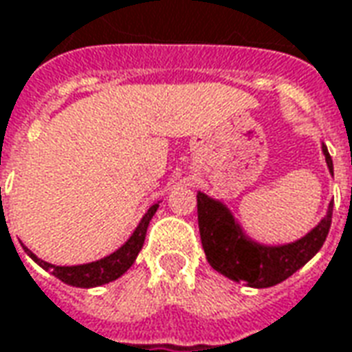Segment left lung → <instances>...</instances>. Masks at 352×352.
I'll use <instances>...</instances> for the list:
<instances>
[{
	"label": "left lung",
	"instance_id": "1",
	"mask_svg": "<svg viewBox=\"0 0 352 352\" xmlns=\"http://www.w3.org/2000/svg\"><path fill=\"white\" fill-rule=\"evenodd\" d=\"M322 150L327 167L333 173V162L326 144ZM196 200L200 239L210 266L221 276L258 289L277 285L305 266L326 243L331 227L333 202L329 204L327 216L300 241L285 246H264L246 239L223 204L202 192H198Z\"/></svg>",
	"mask_w": 352,
	"mask_h": 352
}]
</instances>
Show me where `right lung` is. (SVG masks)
<instances>
[{
	"instance_id": "1",
	"label": "right lung",
	"mask_w": 352,
	"mask_h": 352,
	"mask_svg": "<svg viewBox=\"0 0 352 352\" xmlns=\"http://www.w3.org/2000/svg\"><path fill=\"white\" fill-rule=\"evenodd\" d=\"M156 210L157 204H154V206L146 212V216L142 217V221L138 223L133 236H131L117 252H113V254H109V256L106 258H102V260H98V262H92V264H82V266H52V264H47L44 260L36 258L26 246H23V248H25L26 254L32 258L34 262H38L44 270H50L57 279H61L67 285H104V283H109V281H113L117 277H121L129 267L133 266V262H135L136 256H138V252H140V248L144 245L146 229H148V223H150L152 216L156 214Z\"/></svg>"
}]
</instances>
